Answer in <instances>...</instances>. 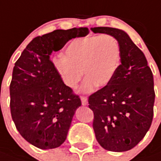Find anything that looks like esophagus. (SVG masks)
I'll return each mask as SVG.
<instances>
[{"instance_id": "34e87169", "label": "esophagus", "mask_w": 161, "mask_h": 161, "mask_svg": "<svg viewBox=\"0 0 161 161\" xmlns=\"http://www.w3.org/2000/svg\"><path fill=\"white\" fill-rule=\"evenodd\" d=\"M81 101H82V105H88V99L85 96H81Z\"/></svg>"}]
</instances>
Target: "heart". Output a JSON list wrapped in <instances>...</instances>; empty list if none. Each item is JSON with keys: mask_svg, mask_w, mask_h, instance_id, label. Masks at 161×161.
I'll use <instances>...</instances> for the list:
<instances>
[{"mask_svg": "<svg viewBox=\"0 0 161 161\" xmlns=\"http://www.w3.org/2000/svg\"><path fill=\"white\" fill-rule=\"evenodd\" d=\"M121 60L118 40L110 34L77 38L67 45L63 57L54 60V66L62 82L72 89L86 77L82 87L85 93L95 86L104 87L111 82Z\"/></svg>", "mask_w": 161, "mask_h": 161, "instance_id": "heart-1", "label": "heart"}]
</instances>
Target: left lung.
<instances>
[{
	"mask_svg": "<svg viewBox=\"0 0 161 161\" xmlns=\"http://www.w3.org/2000/svg\"><path fill=\"white\" fill-rule=\"evenodd\" d=\"M91 30L112 35L121 47V64L113 79L89 97L95 137L106 150L127 151L151 126L155 97L153 73L143 51L126 32L109 27Z\"/></svg>",
	"mask_w": 161,
	"mask_h": 161,
	"instance_id": "obj_1",
	"label": "left lung"
}]
</instances>
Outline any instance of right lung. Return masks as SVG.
Masks as SVG:
<instances>
[{
	"mask_svg": "<svg viewBox=\"0 0 161 161\" xmlns=\"http://www.w3.org/2000/svg\"><path fill=\"white\" fill-rule=\"evenodd\" d=\"M88 34L87 28H73L35 37L16 61L10 84L12 118L22 137L39 149H55L64 143L82 105L62 82L50 56L72 38Z\"/></svg>",
	"mask_w": 161,
	"mask_h": 161,
	"instance_id": "add662e5",
	"label": "right lung"
}]
</instances>
